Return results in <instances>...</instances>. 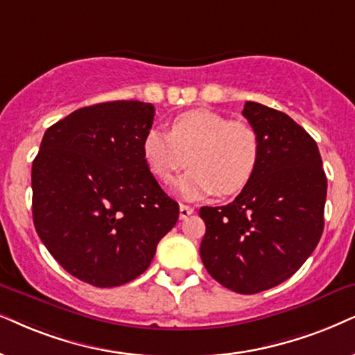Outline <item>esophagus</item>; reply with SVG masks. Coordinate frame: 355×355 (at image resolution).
<instances>
[{"label": "esophagus", "mask_w": 355, "mask_h": 355, "mask_svg": "<svg viewBox=\"0 0 355 355\" xmlns=\"http://www.w3.org/2000/svg\"><path fill=\"white\" fill-rule=\"evenodd\" d=\"M193 209L191 206H188V205H180V219H187L188 216H190V214H193Z\"/></svg>", "instance_id": "obj_1"}]
</instances>
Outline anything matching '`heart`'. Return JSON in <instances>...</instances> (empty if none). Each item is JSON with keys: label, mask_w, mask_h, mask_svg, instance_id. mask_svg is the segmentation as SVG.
<instances>
[{"label": "heart", "mask_w": 355, "mask_h": 355, "mask_svg": "<svg viewBox=\"0 0 355 355\" xmlns=\"http://www.w3.org/2000/svg\"><path fill=\"white\" fill-rule=\"evenodd\" d=\"M260 150L252 124L211 110L175 116L168 132L150 129L142 139V157L157 180L168 183L187 164L191 167L175 185L178 195L188 200L244 190L257 172Z\"/></svg>", "instance_id": "b5f03b06"}]
</instances>
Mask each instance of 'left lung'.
I'll use <instances>...</instances> for the list:
<instances>
[{"label": "left lung", "mask_w": 355, "mask_h": 355, "mask_svg": "<svg viewBox=\"0 0 355 355\" xmlns=\"http://www.w3.org/2000/svg\"><path fill=\"white\" fill-rule=\"evenodd\" d=\"M242 114L260 137L257 172L232 203L200 209V255L214 280L252 295L290 278L316 249L327 180L315 139L288 114L254 101Z\"/></svg>", "instance_id": "obj_1"}]
</instances>
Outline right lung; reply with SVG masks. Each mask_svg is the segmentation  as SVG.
I'll use <instances>...</instances> for the list:
<instances>
[{"mask_svg":"<svg viewBox=\"0 0 355 355\" xmlns=\"http://www.w3.org/2000/svg\"><path fill=\"white\" fill-rule=\"evenodd\" d=\"M150 103L80 107L44 134L33 162V219L70 275L110 288L147 270L178 221V203L142 157Z\"/></svg>","mask_w":355,"mask_h":355,"instance_id":"right-lung-1","label":"right lung"}]
</instances>
